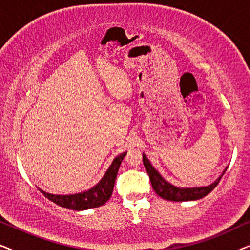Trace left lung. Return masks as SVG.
<instances>
[{"instance_id":"8db88e82","label":"left lung","mask_w":250,"mask_h":250,"mask_svg":"<svg viewBox=\"0 0 250 250\" xmlns=\"http://www.w3.org/2000/svg\"><path fill=\"white\" fill-rule=\"evenodd\" d=\"M143 165H145L146 172L149 174L150 181H151V186L155 190V192L162 197L163 199L169 201H191L198 200L201 198L206 197L210 191L215 189V187L220 183L222 176L224 175L225 168L222 173V175L215 181L214 183L209 184L207 187H196V188H179L173 186L172 183L167 182L164 177L160 175L158 170L151 165L150 160L146 158V156L143 153Z\"/></svg>"}]
</instances>
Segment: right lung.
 Instances as JSON below:
<instances>
[{"instance_id": "1", "label": "right lung", "mask_w": 250, "mask_h": 250, "mask_svg": "<svg viewBox=\"0 0 250 250\" xmlns=\"http://www.w3.org/2000/svg\"><path fill=\"white\" fill-rule=\"evenodd\" d=\"M126 153L127 152H123L122 155L116 157L112 160L110 167L107 169L104 177L100 180V182L95 184L93 188H91L87 191H83V192L74 194H53L45 192V191L40 189V188L39 190L47 199H50L54 204L59 205L61 207L67 208V209L85 210L91 209V208L100 207L110 199L119 166H121L122 160L124 159Z\"/></svg>"}]
</instances>
